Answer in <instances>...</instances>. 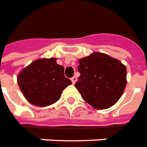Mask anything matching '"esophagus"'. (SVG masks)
<instances>
[{"label": "esophagus", "instance_id": "esophagus-1", "mask_svg": "<svg viewBox=\"0 0 147 147\" xmlns=\"http://www.w3.org/2000/svg\"><path fill=\"white\" fill-rule=\"evenodd\" d=\"M77 77H75V76L71 78V81H72L73 84H75V83L77 82Z\"/></svg>", "mask_w": 147, "mask_h": 147}]
</instances>
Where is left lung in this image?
<instances>
[{
	"instance_id": "8db88e82",
	"label": "left lung",
	"mask_w": 147,
	"mask_h": 147,
	"mask_svg": "<svg viewBox=\"0 0 147 147\" xmlns=\"http://www.w3.org/2000/svg\"><path fill=\"white\" fill-rule=\"evenodd\" d=\"M80 76L75 87L94 109H106L115 104L127 84L126 67L118 59L93 52L79 59Z\"/></svg>"
}]
</instances>
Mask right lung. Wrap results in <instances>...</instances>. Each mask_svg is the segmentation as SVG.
Instances as JSON below:
<instances>
[{
	"instance_id": "right-lung-1",
	"label": "right lung",
	"mask_w": 147,
	"mask_h": 147,
	"mask_svg": "<svg viewBox=\"0 0 147 147\" xmlns=\"http://www.w3.org/2000/svg\"><path fill=\"white\" fill-rule=\"evenodd\" d=\"M56 58H41L23 68L17 77L21 92L29 103L45 107L56 102L72 82L64 77V67Z\"/></svg>"
}]
</instances>
